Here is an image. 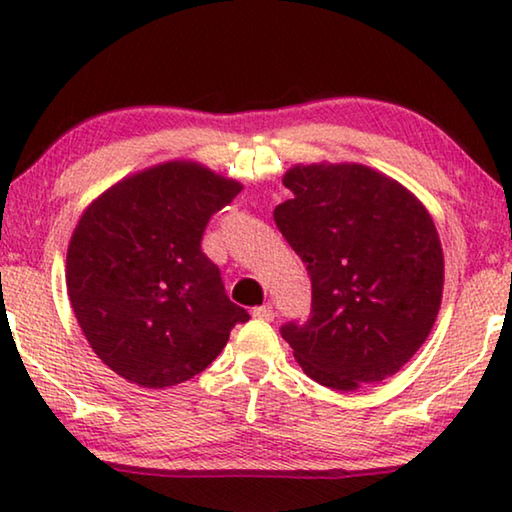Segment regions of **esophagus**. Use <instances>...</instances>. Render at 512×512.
<instances>
[{"instance_id": "obj_1", "label": "esophagus", "mask_w": 512, "mask_h": 512, "mask_svg": "<svg viewBox=\"0 0 512 512\" xmlns=\"http://www.w3.org/2000/svg\"><path fill=\"white\" fill-rule=\"evenodd\" d=\"M253 316L259 320H273L275 318V311L271 305H262V307H255L253 309Z\"/></svg>"}]
</instances>
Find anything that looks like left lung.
<instances>
[{"mask_svg":"<svg viewBox=\"0 0 512 512\" xmlns=\"http://www.w3.org/2000/svg\"><path fill=\"white\" fill-rule=\"evenodd\" d=\"M282 183L277 228L307 264L311 314L282 327L305 375L357 391L395 375L427 341L445 257L427 207L359 162L296 164Z\"/></svg>","mask_w":512,"mask_h":512,"instance_id":"8db88e82","label":"left lung"}]
</instances>
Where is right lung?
I'll list each match as a JSON object with an SVG mask.
<instances>
[{
  "mask_svg": "<svg viewBox=\"0 0 512 512\" xmlns=\"http://www.w3.org/2000/svg\"><path fill=\"white\" fill-rule=\"evenodd\" d=\"M239 192L201 162L169 160L85 207L67 246V296L90 348L119 377L142 388L183 384L250 318L201 250L210 216Z\"/></svg>",
  "mask_w": 512,
  "mask_h": 512,
  "instance_id": "right-lung-1",
  "label": "right lung"
}]
</instances>
